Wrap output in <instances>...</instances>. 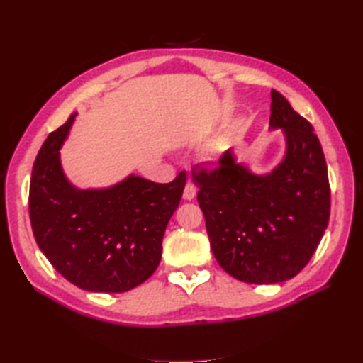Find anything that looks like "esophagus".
<instances>
[{
    "label": "esophagus",
    "mask_w": 363,
    "mask_h": 363,
    "mask_svg": "<svg viewBox=\"0 0 363 363\" xmlns=\"http://www.w3.org/2000/svg\"><path fill=\"white\" fill-rule=\"evenodd\" d=\"M184 199H187V201H191L196 196V187L194 186V184H187L186 189H184Z\"/></svg>",
    "instance_id": "obj_1"
}]
</instances>
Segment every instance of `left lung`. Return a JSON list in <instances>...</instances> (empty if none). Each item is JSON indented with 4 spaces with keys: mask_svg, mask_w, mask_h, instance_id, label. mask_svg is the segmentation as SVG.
<instances>
[{
    "mask_svg": "<svg viewBox=\"0 0 363 363\" xmlns=\"http://www.w3.org/2000/svg\"><path fill=\"white\" fill-rule=\"evenodd\" d=\"M282 129L285 152L272 172L254 173L233 150L215 169L191 179L220 267L248 284H277L295 277L313 256L328 228V167L309 121L272 90L269 130Z\"/></svg>",
    "mask_w": 363,
    "mask_h": 363,
    "instance_id": "8db88e82",
    "label": "left lung"
}]
</instances>
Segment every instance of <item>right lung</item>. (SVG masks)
Here are the masks:
<instances>
[{"label": "right lung", "instance_id": "1", "mask_svg": "<svg viewBox=\"0 0 363 363\" xmlns=\"http://www.w3.org/2000/svg\"><path fill=\"white\" fill-rule=\"evenodd\" d=\"M78 113L38 151L29 186V217L38 248L76 287L121 293L156 272L162 238L179 206L187 174L157 184L129 174L106 189H78L60 152Z\"/></svg>", "mask_w": 363, "mask_h": 363}]
</instances>
